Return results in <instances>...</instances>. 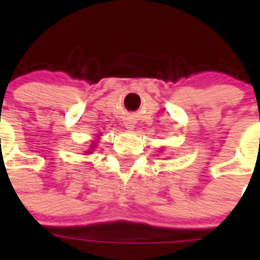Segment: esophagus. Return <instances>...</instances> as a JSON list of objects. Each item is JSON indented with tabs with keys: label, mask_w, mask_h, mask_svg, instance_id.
Wrapping results in <instances>:
<instances>
[{
	"label": "esophagus",
	"mask_w": 260,
	"mask_h": 260,
	"mask_svg": "<svg viewBox=\"0 0 260 260\" xmlns=\"http://www.w3.org/2000/svg\"><path fill=\"white\" fill-rule=\"evenodd\" d=\"M125 126L126 128H132L134 125H132V122H128V124H125Z\"/></svg>",
	"instance_id": "1"
}]
</instances>
